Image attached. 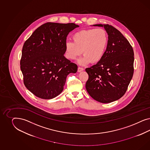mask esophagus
Returning a JSON list of instances; mask_svg holds the SVG:
<instances>
[{
	"instance_id": "1",
	"label": "esophagus",
	"mask_w": 150,
	"mask_h": 150,
	"mask_svg": "<svg viewBox=\"0 0 150 150\" xmlns=\"http://www.w3.org/2000/svg\"><path fill=\"white\" fill-rule=\"evenodd\" d=\"M84 70V69L81 67H78V69H77V71L78 72H81L82 71H83Z\"/></svg>"
}]
</instances>
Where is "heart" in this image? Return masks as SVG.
<instances>
[{
  "mask_svg": "<svg viewBox=\"0 0 150 150\" xmlns=\"http://www.w3.org/2000/svg\"><path fill=\"white\" fill-rule=\"evenodd\" d=\"M73 41L64 45L65 55L67 59L75 60L82 53L79 60L81 65L99 62L103 57L108 43V36L102 28L83 30L74 33Z\"/></svg>",
  "mask_w": 150,
  "mask_h": 150,
  "instance_id": "heart-1",
  "label": "heart"
}]
</instances>
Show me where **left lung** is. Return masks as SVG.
<instances>
[{"label":"left lung","instance_id":"1","mask_svg":"<svg viewBox=\"0 0 150 150\" xmlns=\"http://www.w3.org/2000/svg\"><path fill=\"white\" fill-rule=\"evenodd\" d=\"M93 26L105 28L108 43L102 59L85 70L88 75L86 88L96 100L110 103L120 98L127 90L134 73V50L127 39L112 26Z\"/></svg>","mask_w":150,"mask_h":150}]
</instances>
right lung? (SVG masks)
Here are the masks:
<instances>
[{
	"instance_id": "1",
	"label": "right lung",
	"mask_w": 150,
	"mask_h": 150,
	"mask_svg": "<svg viewBox=\"0 0 150 150\" xmlns=\"http://www.w3.org/2000/svg\"><path fill=\"white\" fill-rule=\"evenodd\" d=\"M79 27L74 23H45L25 41L20 68L25 86L34 95L54 98L63 90L69 74L77 72V65L64 54L69 33Z\"/></svg>"
}]
</instances>
